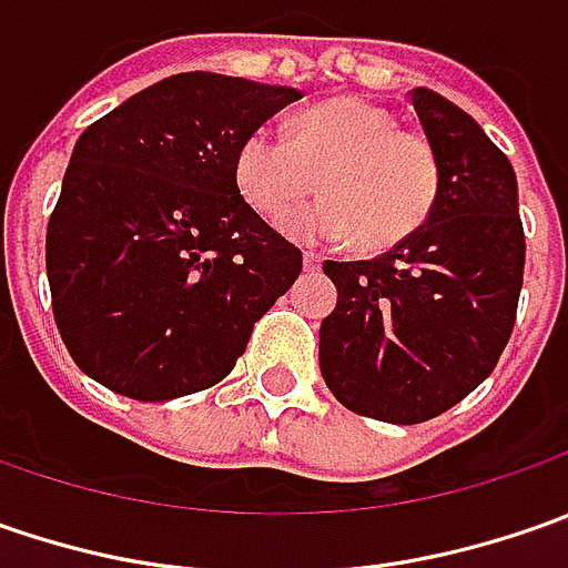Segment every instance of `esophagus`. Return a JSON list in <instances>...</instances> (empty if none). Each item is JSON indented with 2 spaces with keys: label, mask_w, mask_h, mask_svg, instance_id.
<instances>
[{
  "label": "esophagus",
  "mask_w": 568,
  "mask_h": 568,
  "mask_svg": "<svg viewBox=\"0 0 568 568\" xmlns=\"http://www.w3.org/2000/svg\"><path fill=\"white\" fill-rule=\"evenodd\" d=\"M318 265H322V258H318L316 252H303V268L306 272H316Z\"/></svg>",
  "instance_id": "34e87169"
}]
</instances>
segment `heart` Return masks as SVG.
<instances>
[{"label":"heart","mask_w":568,"mask_h":568,"mask_svg":"<svg viewBox=\"0 0 568 568\" xmlns=\"http://www.w3.org/2000/svg\"><path fill=\"white\" fill-rule=\"evenodd\" d=\"M316 175L326 199L281 224L306 243L392 250L424 227L439 195V161L424 135L395 129L388 110L357 98L303 110L291 139L258 125L233 154L240 199L272 224L312 191Z\"/></svg>","instance_id":"1"}]
</instances>
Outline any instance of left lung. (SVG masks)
<instances>
[{
  "label": "left lung",
  "mask_w": 568,
  "mask_h": 568,
  "mask_svg": "<svg viewBox=\"0 0 568 568\" xmlns=\"http://www.w3.org/2000/svg\"><path fill=\"white\" fill-rule=\"evenodd\" d=\"M439 161L426 224L369 262H325L338 306L318 328L322 379L347 410L424 424L470 395L509 344L525 230L509 158L462 106L410 91Z\"/></svg>",
  "instance_id": "obj_1"
}]
</instances>
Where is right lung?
Masks as SVG:
<instances>
[{
	"mask_svg": "<svg viewBox=\"0 0 568 568\" xmlns=\"http://www.w3.org/2000/svg\"><path fill=\"white\" fill-rule=\"evenodd\" d=\"M300 98L183 72L81 132L47 224L55 328L81 373L170 402L233 369L303 268V252L240 199L233 154Z\"/></svg>",
	"mask_w": 568,
	"mask_h": 568,
	"instance_id": "right-lung-1",
	"label": "right lung"
}]
</instances>
